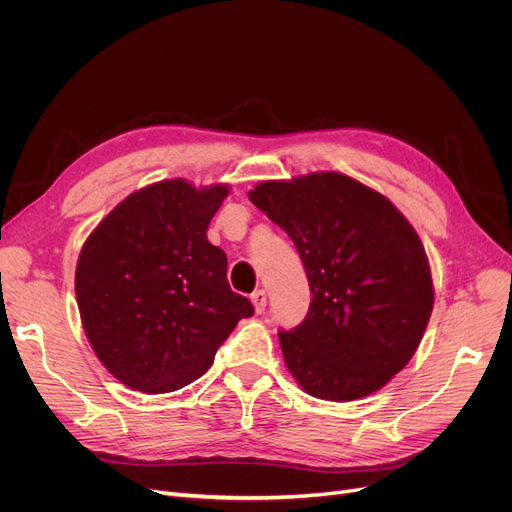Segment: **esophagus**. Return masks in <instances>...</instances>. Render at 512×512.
<instances>
[{"label": "esophagus", "mask_w": 512, "mask_h": 512, "mask_svg": "<svg viewBox=\"0 0 512 512\" xmlns=\"http://www.w3.org/2000/svg\"><path fill=\"white\" fill-rule=\"evenodd\" d=\"M252 305H254V309H256V314L265 312V307H267V292H265V290H256V292L252 294Z\"/></svg>", "instance_id": "esophagus-1"}]
</instances>
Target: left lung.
<instances>
[{"mask_svg": "<svg viewBox=\"0 0 512 512\" xmlns=\"http://www.w3.org/2000/svg\"><path fill=\"white\" fill-rule=\"evenodd\" d=\"M247 196L297 245L314 294L299 327L280 333L292 378L327 401L380 391L421 344L436 294L406 215L331 170L260 181Z\"/></svg>", "mask_w": 512, "mask_h": 512, "instance_id": "1", "label": "left lung"}]
</instances>
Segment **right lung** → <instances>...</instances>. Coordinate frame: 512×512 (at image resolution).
Segmentation results:
<instances>
[{
	"instance_id": "add662e5",
	"label": "right lung",
	"mask_w": 512,
	"mask_h": 512,
	"mask_svg": "<svg viewBox=\"0 0 512 512\" xmlns=\"http://www.w3.org/2000/svg\"><path fill=\"white\" fill-rule=\"evenodd\" d=\"M230 185L164 179L132 192L76 260V305L98 361L128 389L173 393L200 378L252 303L207 241Z\"/></svg>"
}]
</instances>
